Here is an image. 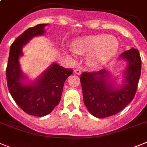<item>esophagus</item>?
<instances>
[{
	"label": "esophagus",
	"mask_w": 147,
	"mask_h": 147,
	"mask_svg": "<svg viewBox=\"0 0 147 147\" xmlns=\"http://www.w3.org/2000/svg\"><path fill=\"white\" fill-rule=\"evenodd\" d=\"M74 74H77V75L81 74V71H80V69H76V70H74Z\"/></svg>",
	"instance_id": "esophagus-1"
}]
</instances>
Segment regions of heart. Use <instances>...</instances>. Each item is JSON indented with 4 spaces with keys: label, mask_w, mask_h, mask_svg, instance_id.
Listing matches in <instances>:
<instances>
[{
    "label": "heart",
    "mask_w": 147,
    "mask_h": 147,
    "mask_svg": "<svg viewBox=\"0 0 147 147\" xmlns=\"http://www.w3.org/2000/svg\"><path fill=\"white\" fill-rule=\"evenodd\" d=\"M120 44L116 37L99 34L76 38L72 43L71 56L74 53L87 54L88 63L94 67L105 65L116 55Z\"/></svg>",
    "instance_id": "obj_1"
}]
</instances>
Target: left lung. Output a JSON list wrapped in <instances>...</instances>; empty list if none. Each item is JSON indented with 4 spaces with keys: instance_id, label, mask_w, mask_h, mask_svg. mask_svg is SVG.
Masks as SVG:
<instances>
[{
    "instance_id": "obj_1",
    "label": "left lung",
    "mask_w": 147,
    "mask_h": 147,
    "mask_svg": "<svg viewBox=\"0 0 147 147\" xmlns=\"http://www.w3.org/2000/svg\"><path fill=\"white\" fill-rule=\"evenodd\" d=\"M120 58L127 61L123 72V82L117 88L106 69L98 72L82 73L80 82L84 103L93 116L105 118L112 116L133 100L141 72V59L138 50L131 48L123 52Z\"/></svg>"
}]
</instances>
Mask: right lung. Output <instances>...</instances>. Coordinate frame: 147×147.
I'll use <instances>...</instances> for the list:
<instances>
[{"mask_svg": "<svg viewBox=\"0 0 147 147\" xmlns=\"http://www.w3.org/2000/svg\"><path fill=\"white\" fill-rule=\"evenodd\" d=\"M47 25L41 24L27 29L15 40L10 47L6 71L9 91L15 102L27 114L37 117L48 115L58 105L65 80L73 73L72 69L53 62L36 80L24 83L27 77L19 63V58L23 56L22 49L32 38L42 36Z\"/></svg>", "mask_w": 147, "mask_h": 147, "instance_id": "right-lung-1", "label": "right lung"}]
</instances>
